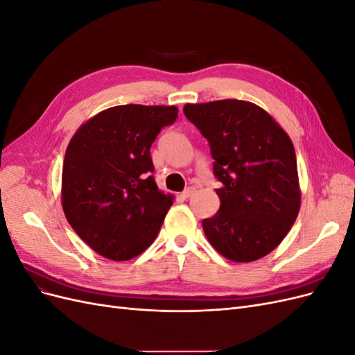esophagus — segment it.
<instances>
[{"label":"esophagus","instance_id":"34e87169","mask_svg":"<svg viewBox=\"0 0 355 355\" xmlns=\"http://www.w3.org/2000/svg\"><path fill=\"white\" fill-rule=\"evenodd\" d=\"M194 194H196V188H194V187H188L184 192H182L180 196H182V198L187 200V198H191Z\"/></svg>","mask_w":355,"mask_h":355}]
</instances>
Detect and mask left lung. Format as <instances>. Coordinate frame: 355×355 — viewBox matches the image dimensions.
<instances>
[{
	"instance_id": "obj_1",
	"label": "left lung",
	"mask_w": 355,
	"mask_h": 355,
	"mask_svg": "<svg viewBox=\"0 0 355 355\" xmlns=\"http://www.w3.org/2000/svg\"><path fill=\"white\" fill-rule=\"evenodd\" d=\"M184 114L210 145L220 207L202 220L209 243L234 262L271 253L295 223L300 189L295 148L259 106L237 99L187 103Z\"/></svg>"
}]
</instances>
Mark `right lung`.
Returning <instances> with one entry per match:
<instances>
[{
    "label": "right lung",
    "instance_id": "obj_1",
    "mask_svg": "<svg viewBox=\"0 0 355 355\" xmlns=\"http://www.w3.org/2000/svg\"><path fill=\"white\" fill-rule=\"evenodd\" d=\"M176 106L120 105L83 124L67 148L62 207L94 252L128 261L151 245L173 204L154 179L149 149Z\"/></svg>",
    "mask_w": 355,
    "mask_h": 355
}]
</instances>
